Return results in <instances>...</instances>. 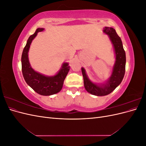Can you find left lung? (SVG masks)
I'll return each mask as SVG.
<instances>
[{
  "label": "left lung",
  "instance_id": "8db88e82",
  "mask_svg": "<svg viewBox=\"0 0 146 146\" xmlns=\"http://www.w3.org/2000/svg\"><path fill=\"white\" fill-rule=\"evenodd\" d=\"M103 32L108 35L110 41L113 44L116 56L111 77L104 83L96 84L90 80L85 69L82 68L84 86L86 90L89 93L97 96H107L113 92L121 84L125 71V52L123 48L121 38L117 35L116 30L112 27H105Z\"/></svg>",
  "mask_w": 146,
  "mask_h": 146
}]
</instances>
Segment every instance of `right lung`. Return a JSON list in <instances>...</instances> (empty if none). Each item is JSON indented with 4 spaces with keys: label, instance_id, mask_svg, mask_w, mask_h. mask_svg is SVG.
<instances>
[{
    "label": "right lung",
    "instance_id": "obj_1",
    "mask_svg": "<svg viewBox=\"0 0 146 146\" xmlns=\"http://www.w3.org/2000/svg\"><path fill=\"white\" fill-rule=\"evenodd\" d=\"M44 30V29L43 28H38L35 33L29 38L22 54V72L26 83L35 92L42 96H50L58 93L62 89L64 80L70 69V66L68 63H63L58 73L53 76H45L35 71L32 68L28 54L30 44L38 33Z\"/></svg>",
    "mask_w": 146,
    "mask_h": 146
}]
</instances>
